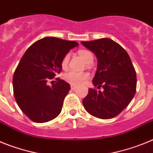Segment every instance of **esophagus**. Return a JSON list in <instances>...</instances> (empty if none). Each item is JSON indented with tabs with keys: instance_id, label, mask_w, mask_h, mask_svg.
Wrapping results in <instances>:
<instances>
[{
	"instance_id": "1",
	"label": "esophagus",
	"mask_w": 153,
	"mask_h": 153,
	"mask_svg": "<svg viewBox=\"0 0 153 153\" xmlns=\"http://www.w3.org/2000/svg\"><path fill=\"white\" fill-rule=\"evenodd\" d=\"M70 87H71V90H76V89L77 88V86H74V85H71V86H70Z\"/></svg>"
}]
</instances>
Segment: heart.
I'll list each match as a JSON object with an SVG mask.
<instances>
[{"label": "heart", "mask_w": 153, "mask_h": 153, "mask_svg": "<svg viewBox=\"0 0 153 153\" xmlns=\"http://www.w3.org/2000/svg\"><path fill=\"white\" fill-rule=\"evenodd\" d=\"M78 53H79V56L83 59V60L86 63L90 64V63H93V53L90 51H86V50H80V51H78ZM69 60H70V54L67 53L63 56L61 62V66L63 69H66L67 67ZM89 77H90V76L87 73L76 72L74 70H70L63 76V78L67 83L74 85V86H78V85L85 83L89 79Z\"/></svg>", "instance_id": "obj_1"}]
</instances>
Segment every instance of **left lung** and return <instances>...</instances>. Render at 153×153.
Returning <instances> with one entry per match:
<instances>
[{"instance_id":"obj_1","label":"left lung","mask_w":153,"mask_h":153,"mask_svg":"<svg viewBox=\"0 0 153 153\" xmlns=\"http://www.w3.org/2000/svg\"><path fill=\"white\" fill-rule=\"evenodd\" d=\"M81 44L95 54L97 69L83 105L90 115L102 120L117 117L131 102L136 90V74L129 54L117 42L109 38Z\"/></svg>"}]
</instances>
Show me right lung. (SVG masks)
Returning a JSON list of instances; mask_svg holds the SVG:
<instances>
[{"label":"right lung","mask_w":153,"mask_h":153,"mask_svg":"<svg viewBox=\"0 0 153 153\" xmlns=\"http://www.w3.org/2000/svg\"><path fill=\"white\" fill-rule=\"evenodd\" d=\"M77 46L76 41L48 36L24 53L13 74V94L20 109L33 122H48L61 112L70 85L59 78L52 86L47 83L61 72L63 56Z\"/></svg>","instance_id":"obj_1"}]
</instances>
